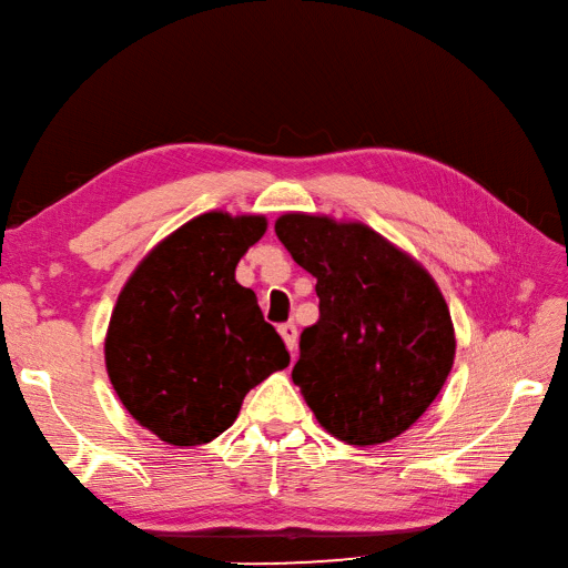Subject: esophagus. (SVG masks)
Segmentation results:
<instances>
[{"label": "esophagus", "mask_w": 568, "mask_h": 568, "mask_svg": "<svg viewBox=\"0 0 568 568\" xmlns=\"http://www.w3.org/2000/svg\"><path fill=\"white\" fill-rule=\"evenodd\" d=\"M280 335H282L284 344H286V349L292 352V356H294V354H296V342H298V329H296V325H294V323L282 325V327H280Z\"/></svg>", "instance_id": "esophagus-1"}]
</instances>
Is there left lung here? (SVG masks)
I'll return each instance as SVG.
<instances>
[{
  "mask_svg": "<svg viewBox=\"0 0 568 568\" xmlns=\"http://www.w3.org/2000/svg\"><path fill=\"white\" fill-rule=\"evenodd\" d=\"M276 239L311 272L321 321L292 371L317 424L349 446L405 434L444 388L455 327L436 280L362 221L286 212Z\"/></svg>",
  "mask_w": 568,
  "mask_h": 568,
  "instance_id": "obj_1",
  "label": "left lung"
}]
</instances>
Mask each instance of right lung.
Segmentation results:
<instances>
[{"mask_svg":"<svg viewBox=\"0 0 568 568\" xmlns=\"http://www.w3.org/2000/svg\"><path fill=\"white\" fill-rule=\"evenodd\" d=\"M267 216L204 212L169 233L124 282L105 332L122 407L163 444L204 446L236 422L243 397L288 352L236 282Z\"/></svg>","mask_w":568,"mask_h":568,"instance_id":"add662e5","label":"right lung"}]
</instances>
